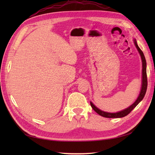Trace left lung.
I'll return each mask as SVG.
<instances>
[{
    "label": "left lung",
    "instance_id": "1",
    "mask_svg": "<svg viewBox=\"0 0 155 155\" xmlns=\"http://www.w3.org/2000/svg\"><path fill=\"white\" fill-rule=\"evenodd\" d=\"M134 45H135L136 48H137L138 51H139V54L140 55L141 59H142V63H143V70H142V87H141V89L140 94L138 97L137 99L134 103L131 104L129 107L127 108L126 109H124L123 110H121L120 112H118V113H107V112H104L101 110L100 109L95 107V105L93 104V103L91 102V105L92 108H93V110L96 112L97 113H98L101 116L103 117H106V118H122L124 117L125 116H127V114H129L131 111H132L134 108L137 107V105L139 104L140 102L143 99V98L145 95L146 91H147V62H146V59L145 57H144V55L143 54V51L140 50V48L139 47V46L137 45V42L136 39L134 40Z\"/></svg>",
    "mask_w": 155,
    "mask_h": 155
}]
</instances>
